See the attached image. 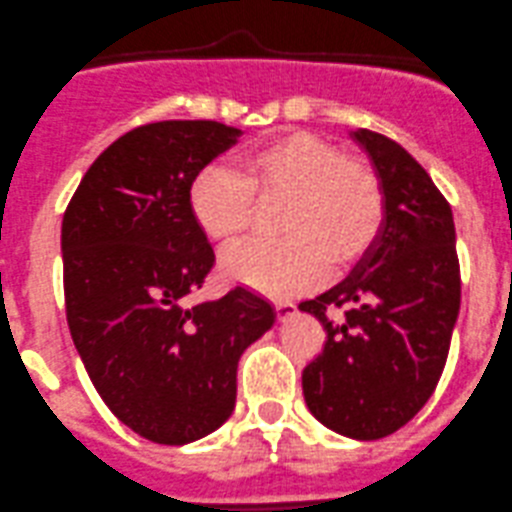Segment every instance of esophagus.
<instances>
[{"mask_svg":"<svg viewBox=\"0 0 512 512\" xmlns=\"http://www.w3.org/2000/svg\"><path fill=\"white\" fill-rule=\"evenodd\" d=\"M276 314H279V319H289L291 314H296L294 301H276Z\"/></svg>","mask_w":512,"mask_h":512,"instance_id":"esophagus-1","label":"esophagus"}]
</instances>
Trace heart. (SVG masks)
<instances>
[{
  "mask_svg": "<svg viewBox=\"0 0 512 512\" xmlns=\"http://www.w3.org/2000/svg\"><path fill=\"white\" fill-rule=\"evenodd\" d=\"M253 198H284L281 241L233 251L228 276L276 296L311 289L329 266L342 271L369 251L384 221L379 175L329 140L284 133L236 158V170L206 165L188 191L193 221L208 241L233 248L253 223Z\"/></svg>",
  "mask_w": 512,
  "mask_h": 512,
  "instance_id": "obj_1",
  "label": "heart"
}]
</instances>
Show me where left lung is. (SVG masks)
Instances as JSON below:
<instances>
[{"mask_svg": "<svg viewBox=\"0 0 512 512\" xmlns=\"http://www.w3.org/2000/svg\"><path fill=\"white\" fill-rule=\"evenodd\" d=\"M354 138L382 180L384 223L347 279L299 304L326 329L301 387L321 425L379 440L405 427L440 382L460 311V261L452 208L427 170L387 135Z\"/></svg>", "mask_w": 512, "mask_h": 512, "instance_id": "obj_1", "label": "left lung"}]
</instances>
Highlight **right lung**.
I'll list each match as a JSON object with an SVG mask.
<instances>
[{"mask_svg": "<svg viewBox=\"0 0 512 512\" xmlns=\"http://www.w3.org/2000/svg\"><path fill=\"white\" fill-rule=\"evenodd\" d=\"M238 135L216 120L133 128L97 155L62 216L72 342L110 412L158 445L201 440L231 417L238 359L276 319L243 286L188 301L216 264L188 191Z\"/></svg>", "mask_w": 512, "mask_h": 512, "instance_id": "obj_1", "label": "right lung"}]
</instances>
